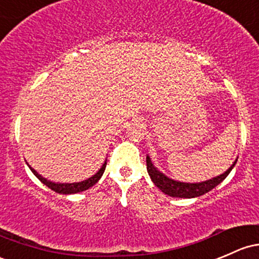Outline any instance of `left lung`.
Masks as SVG:
<instances>
[{
    "instance_id": "left-lung-1",
    "label": "left lung",
    "mask_w": 259,
    "mask_h": 259,
    "mask_svg": "<svg viewBox=\"0 0 259 259\" xmlns=\"http://www.w3.org/2000/svg\"><path fill=\"white\" fill-rule=\"evenodd\" d=\"M237 163V159L233 162L232 165L227 169L225 173H222L219 177L212 178V179H208L206 182L201 183H183V182H177V180L170 179L166 175H164L162 171L158 170L154 166V164L152 163L149 155H147V170H148L149 177H151L152 182L154 183L157 188H159L164 194L173 197H185V199H191V197H197L201 196L204 194L208 193L210 190H212L213 188H216L222 180H225V178L230 174V171L232 170L233 166Z\"/></svg>"
}]
</instances>
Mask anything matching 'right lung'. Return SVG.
I'll return each instance as SVG.
<instances>
[{"label":"right lung","instance_id":"obj_1","mask_svg":"<svg viewBox=\"0 0 259 259\" xmlns=\"http://www.w3.org/2000/svg\"><path fill=\"white\" fill-rule=\"evenodd\" d=\"M106 164H107V159H105L104 164H102V166L99 169V171H97L96 174H94L93 177H90L89 179L82 180V182L70 183V184H69V183H54V182H51V180H47L46 178H43L40 174H38L37 171L32 168V166L30 165H28V166H29L30 170H32V173L34 174L35 177H37L44 185L48 186L49 189H52V190L55 191V193L76 194V193H80V191L88 190L89 188H91V186L95 185L96 183L100 180V178L102 177V174H104L105 168H106Z\"/></svg>","mask_w":259,"mask_h":259}]
</instances>
